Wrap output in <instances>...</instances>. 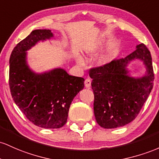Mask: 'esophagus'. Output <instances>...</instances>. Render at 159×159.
Returning a JSON list of instances; mask_svg holds the SVG:
<instances>
[{
  "instance_id": "34e87169",
  "label": "esophagus",
  "mask_w": 159,
  "mask_h": 159,
  "mask_svg": "<svg viewBox=\"0 0 159 159\" xmlns=\"http://www.w3.org/2000/svg\"><path fill=\"white\" fill-rule=\"evenodd\" d=\"M91 83H92V82H91V80L89 79H86L85 80V86L86 88H90Z\"/></svg>"
}]
</instances>
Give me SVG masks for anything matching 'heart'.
I'll use <instances>...</instances> for the list:
<instances>
[{"label": "heart", "instance_id": "1", "mask_svg": "<svg viewBox=\"0 0 159 159\" xmlns=\"http://www.w3.org/2000/svg\"><path fill=\"white\" fill-rule=\"evenodd\" d=\"M104 45L105 43L103 40H100L98 42L96 43H94V45L90 48V49H89V55H91V56H95V55L98 54L103 49ZM115 52L116 50L114 48H110V49H108L107 51L105 52L103 54H102L99 57L98 60V65L101 66H103L110 63V62L113 60L114 56H115ZM76 61H77V63L79 64L80 65H83L85 62L83 57L80 56H78L76 57Z\"/></svg>", "mask_w": 159, "mask_h": 159}]
</instances>
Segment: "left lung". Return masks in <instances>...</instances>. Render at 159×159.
Listing matches in <instances>:
<instances>
[{"mask_svg": "<svg viewBox=\"0 0 159 159\" xmlns=\"http://www.w3.org/2000/svg\"><path fill=\"white\" fill-rule=\"evenodd\" d=\"M143 62L146 70L141 77H133L128 66L132 61ZM94 95V113L103 128H116L136 118L153 87L154 74L150 52L143 43L125 58L113 60L102 67L91 69Z\"/></svg>", "mask_w": 159, "mask_h": 159, "instance_id": "obj_1", "label": "left lung"}]
</instances>
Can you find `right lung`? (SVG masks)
Wrapping results in <instances>:
<instances>
[{"mask_svg": "<svg viewBox=\"0 0 159 159\" xmlns=\"http://www.w3.org/2000/svg\"><path fill=\"white\" fill-rule=\"evenodd\" d=\"M54 38L51 30H34L13 49L10 58V88L14 102L27 119L43 128L67 122L71 102L84 88V79L56 67L37 73L28 63V52L39 42Z\"/></svg>", "mask_w": 159, "mask_h": 159, "instance_id": "obj_1", "label": "right lung"}]
</instances>
